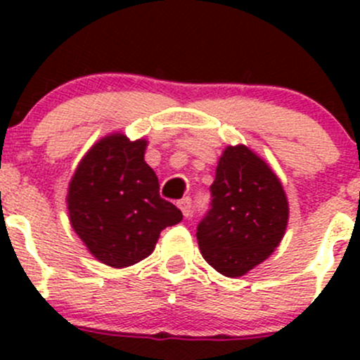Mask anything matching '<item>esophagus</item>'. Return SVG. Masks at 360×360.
<instances>
[{
    "mask_svg": "<svg viewBox=\"0 0 360 360\" xmlns=\"http://www.w3.org/2000/svg\"><path fill=\"white\" fill-rule=\"evenodd\" d=\"M177 205H179V209L183 210L184 217H190V214H191V198L190 197L181 198V200L177 202Z\"/></svg>",
    "mask_w": 360,
    "mask_h": 360,
    "instance_id": "obj_1",
    "label": "esophagus"
}]
</instances>
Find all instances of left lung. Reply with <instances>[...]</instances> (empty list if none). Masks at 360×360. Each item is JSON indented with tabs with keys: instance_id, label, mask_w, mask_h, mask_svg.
Returning <instances> with one entry per match:
<instances>
[{
	"instance_id": "1",
	"label": "left lung",
	"mask_w": 360,
	"mask_h": 360,
	"mask_svg": "<svg viewBox=\"0 0 360 360\" xmlns=\"http://www.w3.org/2000/svg\"><path fill=\"white\" fill-rule=\"evenodd\" d=\"M212 202L197 228L203 259L224 277H242L284 238L289 202L281 179L244 144L226 146L210 186Z\"/></svg>"
}]
</instances>
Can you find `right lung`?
<instances>
[{"label": "right lung", "instance_id": "right-lung-1", "mask_svg": "<svg viewBox=\"0 0 360 360\" xmlns=\"http://www.w3.org/2000/svg\"><path fill=\"white\" fill-rule=\"evenodd\" d=\"M148 141L110 134L79 160L68 186V214L89 252L111 268L150 256L160 231L183 212L160 198L155 170L144 162Z\"/></svg>", "mask_w": 360, "mask_h": 360}]
</instances>
